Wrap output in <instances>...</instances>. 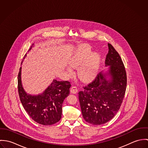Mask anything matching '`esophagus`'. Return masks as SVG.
Masks as SVG:
<instances>
[{
	"label": "esophagus",
	"instance_id": "esophagus-1",
	"mask_svg": "<svg viewBox=\"0 0 148 148\" xmlns=\"http://www.w3.org/2000/svg\"><path fill=\"white\" fill-rule=\"evenodd\" d=\"M77 91H78V89L77 88L76 86H73L71 87V92L73 93V94H75V93H77Z\"/></svg>",
	"mask_w": 148,
	"mask_h": 148
}]
</instances>
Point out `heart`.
Wrapping results in <instances>:
<instances>
[{
	"label": "heart",
	"instance_id": "1",
	"mask_svg": "<svg viewBox=\"0 0 148 148\" xmlns=\"http://www.w3.org/2000/svg\"><path fill=\"white\" fill-rule=\"evenodd\" d=\"M92 53L91 48L84 46L80 48L70 59L69 64L71 67L78 68L77 75L84 82L93 80L97 75L101 60V56L97 53ZM69 73L72 71L70 68H67Z\"/></svg>",
	"mask_w": 148,
	"mask_h": 148
}]
</instances>
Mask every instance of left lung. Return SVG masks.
Returning a JSON list of instances; mask_svg holds the SVG:
<instances>
[{"mask_svg":"<svg viewBox=\"0 0 148 148\" xmlns=\"http://www.w3.org/2000/svg\"><path fill=\"white\" fill-rule=\"evenodd\" d=\"M106 72L99 73L95 80L79 92V99L85 120L93 125L104 124L119 111L127 88V73L119 53L109 43Z\"/></svg>","mask_w":148,"mask_h":148,"instance_id":"left-lung-1","label":"left lung"}]
</instances>
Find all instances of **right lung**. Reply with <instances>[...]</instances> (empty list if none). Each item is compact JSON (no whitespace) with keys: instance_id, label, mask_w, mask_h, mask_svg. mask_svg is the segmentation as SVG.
I'll list each match as a JSON object with an SVG mask.
<instances>
[{"instance_id":"right-lung-1","label":"right lung","mask_w":148,"mask_h":148,"mask_svg":"<svg viewBox=\"0 0 148 148\" xmlns=\"http://www.w3.org/2000/svg\"><path fill=\"white\" fill-rule=\"evenodd\" d=\"M33 45L34 44L28 51ZM21 72V67L18 79V92L21 104L28 115L35 122L44 125H51L58 123L62 118L64 100L69 94L70 82L53 80L42 93L31 95L27 93L23 88Z\"/></svg>"}]
</instances>
